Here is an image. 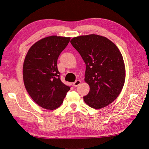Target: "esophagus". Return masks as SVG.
<instances>
[{
	"mask_svg": "<svg viewBox=\"0 0 149 149\" xmlns=\"http://www.w3.org/2000/svg\"><path fill=\"white\" fill-rule=\"evenodd\" d=\"M81 84V81L80 80H76V81L73 83V85L74 87H77Z\"/></svg>",
	"mask_w": 149,
	"mask_h": 149,
	"instance_id": "obj_1",
	"label": "esophagus"
}]
</instances>
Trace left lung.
<instances>
[{
  "label": "left lung",
  "instance_id": "left-lung-1",
  "mask_svg": "<svg viewBox=\"0 0 149 149\" xmlns=\"http://www.w3.org/2000/svg\"><path fill=\"white\" fill-rule=\"evenodd\" d=\"M70 42L86 66L84 81L90 89L83 97L84 102L94 109L105 107L123 88L125 68L123 55L113 42L98 35L79 36Z\"/></svg>",
  "mask_w": 149,
  "mask_h": 149
}]
</instances>
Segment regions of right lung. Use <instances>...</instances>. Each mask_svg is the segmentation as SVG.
Wrapping results in <instances>:
<instances>
[{
	"instance_id": "obj_1",
	"label": "right lung",
	"mask_w": 149,
	"mask_h": 149,
	"mask_svg": "<svg viewBox=\"0 0 149 149\" xmlns=\"http://www.w3.org/2000/svg\"><path fill=\"white\" fill-rule=\"evenodd\" d=\"M70 37L49 36L34 43L26 55L23 66L25 87L38 106L48 110L59 107L70 89L61 82L57 60Z\"/></svg>"
}]
</instances>
